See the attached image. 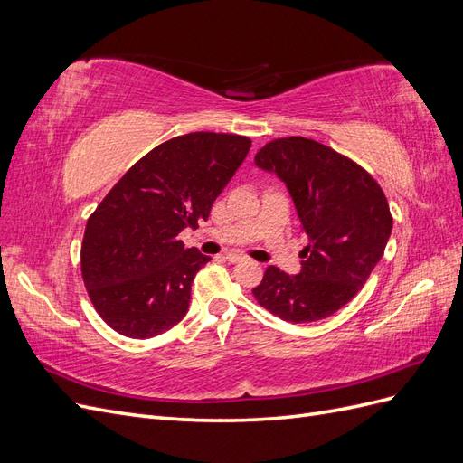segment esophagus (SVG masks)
<instances>
[{
	"instance_id": "esophagus-1",
	"label": "esophagus",
	"mask_w": 463,
	"mask_h": 463,
	"mask_svg": "<svg viewBox=\"0 0 463 463\" xmlns=\"http://www.w3.org/2000/svg\"><path fill=\"white\" fill-rule=\"evenodd\" d=\"M226 259H228L230 262H233V264H235V262H243V260H245V257H243V255H237V253H228V255H226Z\"/></svg>"
}]
</instances>
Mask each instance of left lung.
Returning <instances> with one entry per match:
<instances>
[{"instance_id":"1","label":"left lung","mask_w":463,"mask_h":463,"mask_svg":"<svg viewBox=\"0 0 463 463\" xmlns=\"http://www.w3.org/2000/svg\"><path fill=\"white\" fill-rule=\"evenodd\" d=\"M255 162L286 181L309 245L298 276L269 266L253 296L288 322L326 318L355 298L384 255L392 232L386 194L365 167L313 138H274Z\"/></svg>"}]
</instances>
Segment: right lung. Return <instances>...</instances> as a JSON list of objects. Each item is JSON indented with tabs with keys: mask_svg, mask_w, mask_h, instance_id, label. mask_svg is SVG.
Returning <instances> with one entry per match:
<instances>
[{
	"mask_svg": "<svg viewBox=\"0 0 463 463\" xmlns=\"http://www.w3.org/2000/svg\"><path fill=\"white\" fill-rule=\"evenodd\" d=\"M250 138L197 131L170 138L133 164L96 206L80 245V274L109 328L145 340L185 317L193 278L210 257L181 230L206 220L245 160Z\"/></svg>",
	"mask_w": 463,
	"mask_h": 463,
	"instance_id": "right-lung-1",
	"label": "right lung"
}]
</instances>
